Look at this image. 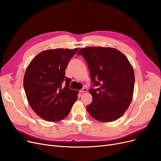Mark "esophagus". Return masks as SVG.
<instances>
[{
    "label": "esophagus",
    "mask_w": 161,
    "mask_h": 161,
    "mask_svg": "<svg viewBox=\"0 0 161 161\" xmlns=\"http://www.w3.org/2000/svg\"><path fill=\"white\" fill-rule=\"evenodd\" d=\"M87 88H83L82 89L79 91L80 93H84V92H87Z\"/></svg>",
    "instance_id": "34e87169"
}]
</instances>
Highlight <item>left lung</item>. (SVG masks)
<instances>
[{
  "label": "left lung",
  "instance_id": "obj_1",
  "mask_svg": "<svg viewBox=\"0 0 161 161\" xmlns=\"http://www.w3.org/2000/svg\"><path fill=\"white\" fill-rule=\"evenodd\" d=\"M76 55H82L90 70L92 101L88 112L101 122L119 119L134 92L135 74L128 58L115 48L99 47L80 48Z\"/></svg>",
  "mask_w": 161,
  "mask_h": 161
}]
</instances>
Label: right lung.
<instances>
[{
  "label": "right lung",
  "instance_id": "right-lung-1",
  "mask_svg": "<svg viewBox=\"0 0 161 161\" xmlns=\"http://www.w3.org/2000/svg\"><path fill=\"white\" fill-rule=\"evenodd\" d=\"M78 50H47L27 67L23 80L26 96L32 109L42 119H64L78 98V91L70 88L71 79L65 76V69Z\"/></svg>",
  "mask_w": 161,
  "mask_h": 161
}]
</instances>
